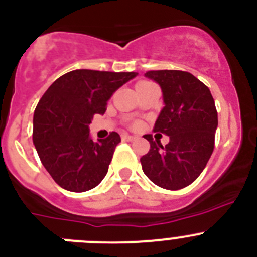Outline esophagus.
<instances>
[{
    "instance_id": "34e87169",
    "label": "esophagus",
    "mask_w": 257,
    "mask_h": 257,
    "mask_svg": "<svg viewBox=\"0 0 257 257\" xmlns=\"http://www.w3.org/2000/svg\"><path fill=\"white\" fill-rule=\"evenodd\" d=\"M121 138H123V141H128V142H132V141L137 140L136 136H131V134H123Z\"/></svg>"
}]
</instances>
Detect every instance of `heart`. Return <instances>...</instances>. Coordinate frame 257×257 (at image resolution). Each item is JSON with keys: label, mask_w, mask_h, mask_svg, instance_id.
<instances>
[{"label": "heart", "mask_w": 257, "mask_h": 257, "mask_svg": "<svg viewBox=\"0 0 257 257\" xmlns=\"http://www.w3.org/2000/svg\"><path fill=\"white\" fill-rule=\"evenodd\" d=\"M143 82H145V81H143Z\"/></svg>", "instance_id": "obj_1"}]
</instances>
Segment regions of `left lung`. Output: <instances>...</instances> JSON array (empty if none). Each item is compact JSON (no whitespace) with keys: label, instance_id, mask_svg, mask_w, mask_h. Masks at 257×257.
Returning a JSON list of instances; mask_svg holds the SVG:
<instances>
[{"label":"left lung","instance_id":"1","mask_svg":"<svg viewBox=\"0 0 257 257\" xmlns=\"http://www.w3.org/2000/svg\"><path fill=\"white\" fill-rule=\"evenodd\" d=\"M146 77L161 86L165 106L153 132L170 137L162 146L152 134L143 136L150 142L142 156L143 172L160 188L179 190L198 179L214 150L218 114L209 88L185 71L161 69L146 72Z\"/></svg>","mask_w":257,"mask_h":257}]
</instances>
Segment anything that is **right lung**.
Listing matches in <instances>:
<instances>
[{
  "instance_id": "add662e5",
  "label": "right lung",
  "mask_w": 257,
  "mask_h": 257,
  "mask_svg": "<svg viewBox=\"0 0 257 257\" xmlns=\"http://www.w3.org/2000/svg\"><path fill=\"white\" fill-rule=\"evenodd\" d=\"M137 72L74 69L57 78L38 102L33 142L40 161L61 188L83 193L99 185L107 174L120 136L111 132L93 142V115L106 111L107 100Z\"/></svg>"
}]
</instances>
